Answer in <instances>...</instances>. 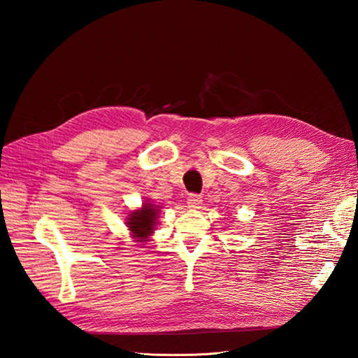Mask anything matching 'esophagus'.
Segmentation results:
<instances>
[{
    "label": "esophagus",
    "instance_id": "34e87169",
    "mask_svg": "<svg viewBox=\"0 0 358 358\" xmlns=\"http://www.w3.org/2000/svg\"><path fill=\"white\" fill-rule=\"evenodd\" d=\"M201 206H203V200H201L200 195L192 194V195L187 196V208L189 209L196 210V209H200Z\"/></svg>",
    "mask_w": 358,
    "mask_h": 358
}]
</instances>
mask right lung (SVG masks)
I'll return each instance as SVG.
<instances>
[{
    "instance_id": "obj_1",
    "label": "right lung",
    "mask_w": 358,
    "mask_h": 358,
    "mask_svg": "<svg viewBox=\"0 0 358 358\" xmlns=\"http://www.w3.org/2000/svg\"><path fill=\"white\" fill-rule=\"evenodd\" d=\"M158 204H155L150 199H146L138 209L131 210L124 218V224L127 226L129 234L141 248L146 245V241H150V237L154 235L158 226Z\"/></svg>"
}]
</instances>
